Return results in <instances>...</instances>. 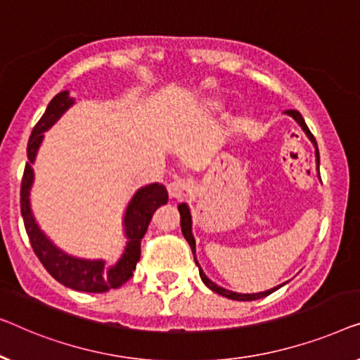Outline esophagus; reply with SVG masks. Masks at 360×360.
I'll list each match as a JSON object with an SVG mask.
<instances>
[{"instance_id":"obj_1","label":"esophagus","mask_w":360,"mask_h":360,"mask_svg":"<svg viewBox=\"0 0 360 360\" xmlns=\"http://www.w3.org/2000/svg\"><path fill=\"white\" fill-rule=\"evenodd\" d=\"M189 181L184 178H176L168 184V194L171 199H181L182 195H186L189 192Z\"/></svg>"}]
</instances>
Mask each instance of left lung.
<instances>
[{"label": "left lung", "mask_w": 360, "mask_h": 360, "mask_svg": "<svg viewBox=\"0 0 360 360\" xmlns=\"http://www.w3.org/2000/svg\"><path fill=\"white\" fill-rule=\"evenodd\" d=\"M285 114L292 115V117L295 119L298 124H300V127H302V129H303V131H305V134L308 135V139H310V140L313 141V145H315L316 163H318V166H320V151H318L316 140H315V136H313V134L310 131V129L307 127V124H305V120H303L302 114L298 112V110H293V109H290V110H285ZM178 209H179V214H181V230H182V235H184V238L187 240V243H189V246H191V250H192V255H194V261H195V264L199 266V262H197V257H195V240H194V236H192V219H191L189 207H187L186 204H179ZM199 274H200V279H202V282H204L205 285L210 288V290H214V292H217V293H220L221 297L230 298V300H240V302H251V300H257V298H262V297L271 295V293H272V292H276L277 288H281L282 285H285V283H281V285H277V287H274V288H271V290L259 292V293H236V292L226 290V288L220 287V285H217V283L212 282V281L209 279V277H207V276L204 274V271L200 269V266H199Z\"/></svg>", "instance_id": "8db88e82"}]
</instances>
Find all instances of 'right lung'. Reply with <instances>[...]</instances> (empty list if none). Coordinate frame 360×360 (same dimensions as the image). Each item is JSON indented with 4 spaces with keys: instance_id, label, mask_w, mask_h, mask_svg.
Returning a JSON list of instances; mask_svg holds the SVG:
<instances>
[{
    "instance_id": "right-lung-1",
    "label": "right lung",
    "mask_w": 360,
    "mask_h": 360,
    "mask_svg": "<svg viewBox=\"0 0 360 360\" xmlns=\"http://www.w3.org/2000/svg\"><path fill=\"white\" fill-rule=\"evenodd\" d=\"M75 101L68 96V91H62L50 101L47 109L30 134L27 143V163L24 168V176L21 182V214L24 219L30 246L42 262L45 269L55 281L63 283L65 287L73 288L78 292L103 293L110 288H117L127 282L134 276L136 262L140 261V243L148 229L151 217L160 205L168 202V191L163 184L153 182V184L140 187L129 202L127 210L124 217V230L127 236V246L124 255L114 266L108 267L105 261H89L79 259V257L68 256L67 252L58 250L47 236L40 231L39 225L30 210L29 192L34 182L32 163L37 155V150L42 143L44 131L49 130L57 120L62 117L65 110L72 105Z\"/></svg>"
}]
</instances>
